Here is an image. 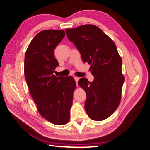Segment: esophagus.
I'll use <instances>...</instances> for the list:
<instances>
[{
  "label": "esophagus",
  "mask_w": 150,
  "mask_h": 150,
  "mask_svg": "<svg viewBox=\"0 0 150 150\" xmlns=\"http://www.w3.org/2000/svg\"><path fill=\"white\" fill-rule=\"evenodd\" d=\"M74 79H75V82H76V86H78V81H79V77H76V76H75Z\"/></svg>",
  "instance_id": "obj_1"
}]
</instances>
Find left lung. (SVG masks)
I'll list each match as a JSON object with an SVG mask.
<instances>
[{"label": "left lung", "mask_w": 150, "mask_h": 150, "mask_svg": "<svg viewBox=\"0 0 150 150\" xmlns=\"http://www.w3.org/2000/svg\"><path fill=\"white\" fill-rule=\"evenodd\" d=\"M66 34L79 51L83 62L91 65L89 69L94 76L91 82L85 77L78 82L86 93V112L93 120H105L120 105L125 81L121 73L122 59L116 45L93 25L67 29Z\"/></svg>", "instance_id": "left-lung-1"}]
</instances>
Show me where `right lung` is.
Masks as SVG:
<instances>
[{
    "label": "right lung",
    "instance_id": "right-lung-1",
    "mask_svg": "<svg viewBox=\"0 0 150 150\" xmlns=\"http://www.w3.org/2000/svg\"><path fill=\"white\" fill-rule=\"evenodd\" d=\"M62 30H45L35 36L28 47L24 61V74L38 112L50 123H67L76 88L71 76H56L59 65L54 50L63 39Z\"/></svg>",
    "mask_w": 150,
    "mask_h": 150
}]
</instances>
